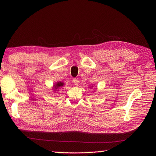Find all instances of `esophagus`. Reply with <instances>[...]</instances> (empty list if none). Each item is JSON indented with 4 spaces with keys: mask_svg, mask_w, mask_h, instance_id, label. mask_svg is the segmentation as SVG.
<instances>
[{
    "mask_svg": "<svg viewBox=\"0 0 156 156\" xmlns=\"http://www.w3.org/2000/svg\"><path fill=\"white\" fill-rule=\"evenodd\" d=\"M73 82H74V84L75 86H78L79 84V80H78V78H73Z\"/></svg>",
    "mask_w": 156,
    "mask_h": 156,
    "instance_id": "34e87169",
    "label": "esophagus"
}]
</instances>
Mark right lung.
I'll use <instances>...</instances> for the list:
<instances>
[{
    "label": "right lung",
    "instance_id": "obj_1",
    "mask_svg": "<svg viewBox=\"0 0 156 156\" xmlns=\"http://www.w3.org/2000/svg\"><path fill=\"white\" fill-rule=\"evenodd\" d=\"M63 86H64V83H62V82H59L54 86V88H55V89H58L59 88L63 87Z\"/></svg>",
    "mask_w": 156,
    "mask_h": 156
}]
</instances>
